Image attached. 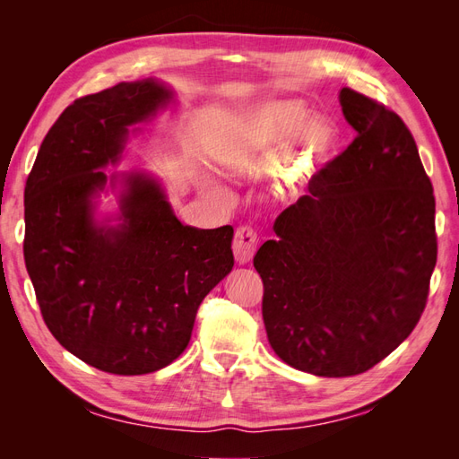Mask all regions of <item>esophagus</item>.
<instances>
[{
  "label": "esophagus",
  "mask_w": 459,
  "mask_h": 459,
  "mask_svg": "<svg viewBox=\"0 0 459 459\" xmlns=\"http://www.w3.org/2000/svg\"><path fill=\"white\" fill-rule=\"evenodd\" d=\"M256 245H258V238H256V231L248 226H241L235 230L233 235V255L235 260L239 264H247L251 262L255 253H256Z\"/></svg>",
  "instance_id": "1"
}]
</instances>
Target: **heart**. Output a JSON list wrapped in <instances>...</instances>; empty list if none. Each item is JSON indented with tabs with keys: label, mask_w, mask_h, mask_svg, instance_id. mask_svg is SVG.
Returning <instances> with one entry per match:
<instances>
[{
	"label": "heart",
	"mask_w": 459,
	"mask_h": 459,
	"mask_svg": "<svg viewBox=\"0 0 459 459\" xmlns=\"http://www.w3.org/2000/svg\"><path fill=\"white\" fill-rule=\"evenodd\" d=\"M297 134H302V155L307 159H324L335 147V134L325 124H312L307 108L295 103H275L230 122L216 140V157L226 164H241L266 143Z\"/></svg>",
	"instance_id": "b5f03b06"
}]
</instances>
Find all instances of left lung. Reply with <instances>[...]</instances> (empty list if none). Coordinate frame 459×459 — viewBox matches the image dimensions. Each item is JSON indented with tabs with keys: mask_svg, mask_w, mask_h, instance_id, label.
Masks as SVG:
<instances>
[{
	"mask_svg": "<svg viewBox=\"0 0 459 459\" xmlns=\"http://www.w3.org/2000/svg\"><path fill=\"white\" fill-rule=\"evenodd\" d=\"M354 142L277 216L255 256L273 352L319 377L364 373L418 325L437 264L433 184L394 110L341 90Z\"/></svg>",
	"mask_w": 459,
	"mask_h": 459,
	"instance_id": "1",
	"label": "left lung"
}]
</instances>
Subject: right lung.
Returning <instances> with one entry per match:
<instances>
[{"mask_svg":"<svg viewBox=\"0 0 459 459\" xmlns=\"http://www.w3.org/2000/svg\"><path fill=\"white\" fill-rule=\"evenodd\" d=\"M170 100L151 78L80 97L49 128L24 187V264L44 322L68 352L115 375L172 364L233 268V228L184 226L149 174L120 176L118 226L93 218L101 169L120 160L128 128Z\"/></svg>","mask_w":459,"mask_h":459,"instance_id":"add662e5","label":"right lung"}]
</instances>
